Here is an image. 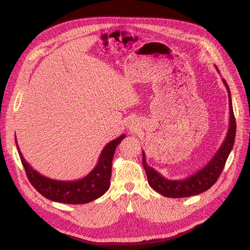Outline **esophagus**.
<instances>
[{
    "label": "esophagus",
    "instance_id": "esophagus-1",
    "mask_svg": "<svg viewBox=\"0 0 250 250\" xmlns=\"http://www.w3.org/2000/svg\"><path fill=\"white\" fill-rule=\"evenodd\" d=\"M130 128H133V127H130Z\"/></svg>",
    "mask_w": 250,
    "mask_h": 250
}]
</instances>
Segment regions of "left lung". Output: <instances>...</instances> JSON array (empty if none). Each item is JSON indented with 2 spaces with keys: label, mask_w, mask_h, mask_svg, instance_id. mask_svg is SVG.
<instances>
[{
  "label": "left lung",
  "mask_w": 250,
  "mask_h": 250,
  "mask_svg": "<svg viewBox=\"0 0 250 250\" xmlns=\"http://www.w3.org/2000/svg\"><path fill=\"white\" fill-rule=\"evenodd\" d=\"M218 70V68H217ZM219 71V70H218ZM223 82L228 90L229 101V126L225 140L216 154L204 166L201 170L197 171L193 175L189 176L183 180H169L163 177L154 168L150 167L146 162L145 151H142V165L146 170L149 186L156 192L168 198H186L199 195L208 190L215 184L220 177L227 159L233 147L236 125L233 115L232 103L230 98V91L227 82L223 79Z\"/></svg>",
  "instance_id": "1"
}]
</instances>
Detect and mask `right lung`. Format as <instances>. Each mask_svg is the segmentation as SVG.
Here are the masks:
<instances>
[{"label":"right lung","instance_id":"add662e5","mask_svg":"<svg viewBox=\"0 0 250 250\" xmlns=\"http://www.w3.org/2000/svg\"><path fill=\"white\" fill-rule=\"evenodd\" d=\"M125 137V134H122L118 138L110 141L103 148L94 169L82 179L73 181L51 179L34 170L23 158L17 137L15 140L26 176L35 189L48 200L64 204L80 205L100 198L110 188L114 154L117 146Z\"/></svg>","mask_w":250,"mask_h":250}]
</instances>
